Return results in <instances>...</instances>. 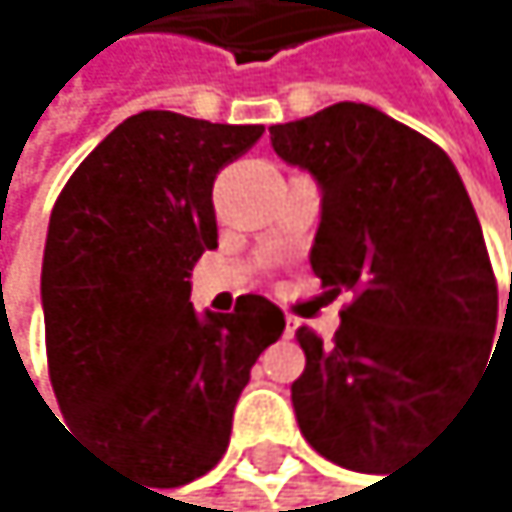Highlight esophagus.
I'll list each match as a JSON object with an SVG mask.
<instances>
[{
  "label": "esophagus",
  "instance_id": "esophagus-1",
  "mask_svg": "<svg viewBox=\"0 0 512 512\" xmlns=\"http://www.w3.org/2000/svg\"><path fill=\"white\" fill-rule=\"evenodd\" d=\"M297 327H300V318H294V315H285V337H288V340L297 334Z\"/></svg>",
  "mask_w": 512,
  "mask_h": 512
}]
</instances>
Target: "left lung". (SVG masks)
Wrapping results in <instances>:
<instances>
[{
    "mask_svg": "<svg viewBox=\"0 0 512 512\" xmlns=\"http://www.w3.org/2000/svg\"><path fill=\"white\" fill-rule=\"evenodd\" d=\"M270 142L321 188L312 273L352 294L331 343L297 331L300 434L340 467L385 473L492 367L501 318L483 227L446 151L373 105H327L270 127Z\"/></svg>",
    "mask_w": 512,
    "mask_h": 512,
    "instance_id": "1",
    "label": "left lung"
}]
</instances>
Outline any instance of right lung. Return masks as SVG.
<instances>
[{"mask_svg":"<svg viewBox=\"0 0 512 512\" xmlns=\"http://www.w3.org/2000/svg\"><path fill=\"white\" fill-rule=\"evenodd\" d=\"M261 133L139 112L84 157L51 212L42 309L57 404L160 492L221 461L251 367L285 331L261 294L224 315L191 303V270L218 248L215 175Z\"/></svg>","mask_w":512,"mask_h":512,"instance_id":"add662e5","label":"right lung"}]
</instances>
